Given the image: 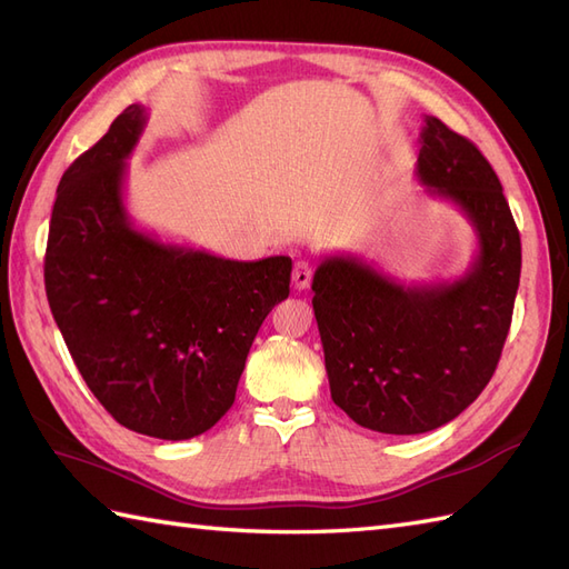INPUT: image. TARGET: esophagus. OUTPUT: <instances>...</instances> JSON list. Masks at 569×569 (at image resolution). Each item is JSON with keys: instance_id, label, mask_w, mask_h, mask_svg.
Returning a JSON list of instances; mask_svg holds the SVG:
<instances>
[{"instance_id": "34e87169", "label": "esophagus", "mask_w": 569, "mask_h": 569, "mask_svg": "<svg viewBox=\"0 0 569 569\" xmlns=\"http://www.w3.org/2000/svg\"><path fill=\"white\" fill-rule=\"evenodd\" d=\"M311 263L309 260H297L295 263V272H291V284L297 289H306L311 284Z\"/></svg>"}]
</instances>
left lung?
Returning <instances> with one entry per match:
<instances>
[{"label": "left lung", "mask_w": 569, "mask_h": 569, "mask_svg": "<svg viewBox=\"0 0 569 569\" xmlns=\"http://www.w3.org/2000/svg\"><path fill=\"white\" fill-rule=\"evenodd\" d=\"M417 177L471 222L479 251L452 282L402 284L355 256H326L313 313L332 402L378 433H428L459 417L493 378L521 270L519 229L500 179L438 117L419 136Z\"/></svg>", "instance_id": "8db88e82"}]
</instances>
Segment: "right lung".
Listing matches in <instances>:
<instances>
[{"instance_id": "obj_1", "label": "right lung", "mask_w": 569, "mask_h": 569, "mask_svg": "<svg viewBox=\"0 0 569 569\" xmlns=\"http://www.w3.org/2000/svg\"><path fill=\"white\" fill-rule=\"evenodd\" d=\"M146 121V107L129 104L61 177L44 289L73 363L114 421L189 440L234 405L258 328L289 297L291 258L229 260L136 229L124 177Z\"/></svg>"}]
</instances>
